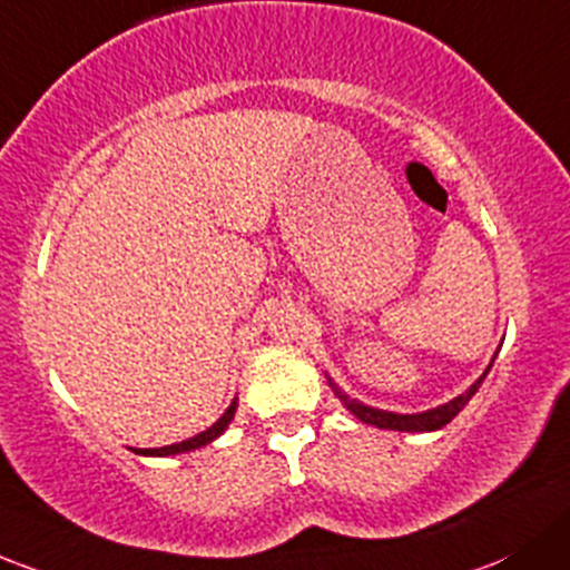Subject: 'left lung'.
<instances>
[{"label": "left lung", "mask_w": 570, "mask_h": 570, "mask_svg": "<svg viewBox=\"0 0 570 570\" xmlns=\"http://www.w3.org/2000/svg\"><path fill=\"white\" fill-rule=\"evenodd\" d=\"M489 368H491V365H489ZM489 368H487V374H489ZM487 374H483L481 380H478L475 385L470 387V391L461 393L459 399L448 401V404L436 406V410L421 412V415H395V412H385V410H374V406H365V404H361V401L350 399V395H344V393H338V391H335V393H338V399L344 401L346 410H350L352 415L357 417V421L371 423V426L393 429V431H436V429L448 426V423H451L453 417H456L459 412L464 410L466 401H470L472 395L478 393V387H481V382L487 380Z\"/></svg>", "instance_id": "left-lung-1"}]
</instances>
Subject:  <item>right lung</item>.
Masks as SVG:
<instances>
[{
  "mask_svg": "<svg viewBox=\"0 0 570 570\" xmlns=\"http://www.w3.org/2000/svg\"><path fill=\"white\" fill-rule=\"evenodd\" d=\"M235 410H237V401H232L229 410L224 412V415L218 417V421L213 423L207 431H202V434L190 436V440L185 442H177V445H166V448H144V451H136L141 453V456H175V453H185V451H196V448L207 445V442H213L215 436H220L226 431V426L232 423V417H235Z\"/></svg>",
  "mask_w": 570,
  "mask_h": 570,
  "instance_id": "add662e5",
  "label": "right lung"
}]
</instances>
